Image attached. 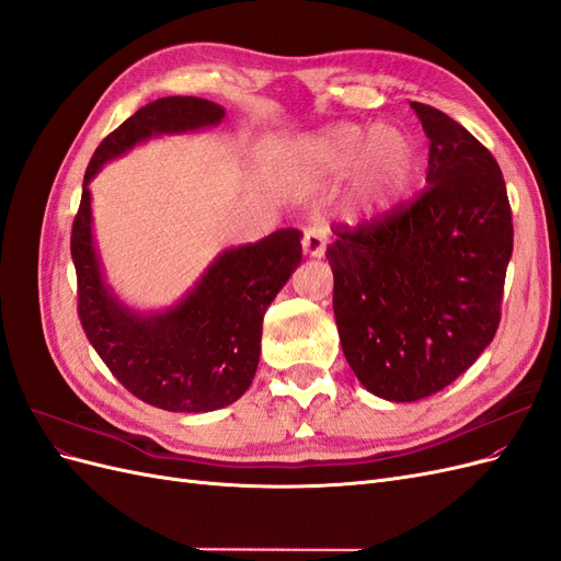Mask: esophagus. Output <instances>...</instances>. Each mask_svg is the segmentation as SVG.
Segmentation results:
<instances>
[{
  "label": "esophagus",
  "mask_w": 561,
  "mask_h": 561,
  "mask_svg": "<svg viewBox=\"0 0 561 561\" xmlns=\"http://www.w3.org/2000/svg\"><path fill=\"white\" fill-rule=\"evenodd\" d=\"M328 227L325 225H309L307 229H304V239H301V245H304V252L309 254V257H322L325 254V248H328Z\"/></svg>",
  "instance_id": "esophagus-1"
}]
</instances>
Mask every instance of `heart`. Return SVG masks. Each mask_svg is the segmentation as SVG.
<instances>
[{
  "instance_id": "1",
  "label": "heart",
  "mask_w": 561,
  "mask_h": 561,
  "mask_svg": "<svg viewBox=\"0 0 561 561\" xmlns=\"http://www.w3.org/2000/svg\"><path fill=\"white\" fill-rule=\"evenodd\" d=\"M311 154L325 171H346L355 165V194L365 206H386L398 198L416 173L414 140L390 124L371 130L339 124L320 135Z\"/></svg>"
}]
</instances>
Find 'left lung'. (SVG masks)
<instances>
[{
  "instance_id": "left-lung-1",
  "label": "left lung",
  "mask_w": 561,
  "mask_h": 561,
  "mask_svg": "<svg viewBox=\"0 0 561 561\" xmlns=\"http://www.w3.org/2000/svg\"><path fill=\"white\" fill-rule=\"evenodd\" d=\"M428 135V186L358 227L334 225L325 257L334 318L358 381L414 402L480 358L499 322L513 213L491 151L451 116L412 103Z\"/></svg>"
}]
</instances>
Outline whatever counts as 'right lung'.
I'll return each mask as SVG.
<instances>
[{
    "mask_svg": "<svg viewBox=\"0 0 561 561\" xmlns=\"http://www.w3.org/2000/svg\"><path fill=\"white\" fill-rule=\"evenodd\" d=\"M222 116V107L194 95L159 98L140 107L95 149L72 225L81 328L118 383L165 412H213L250 388L260 363L262 320L301 262V233L278 229L257 243L225 250L178 307L142 316L126 309L103 280L89 182L105 161L151 135L206 128Z\"/></svg>",
    "mask_w": 561,
    "mask_h": 561,
    "instance_id": "right-lung-1",
    "label": "right lung"
}]
</instances>
